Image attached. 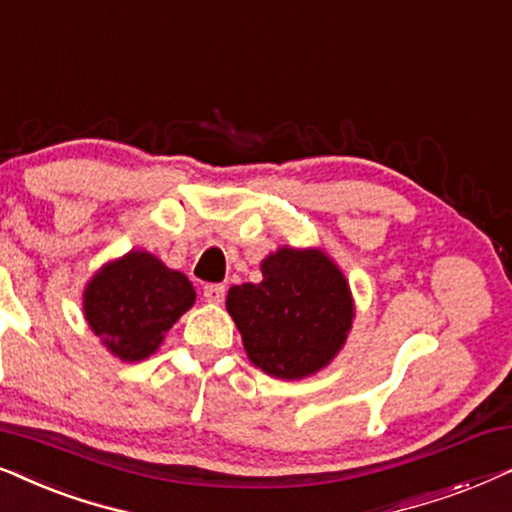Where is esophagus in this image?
<instances>
[{"label": "esophagus", "mask_w": 512, "mask_h": 512, "mask_svg": "<svg viewBox=\"0 0 512 512\" xmlns=\"http://www.w3.org/2000/svg\"><path fill=\"white\" fill-rule=\"evenodd\" d=\"M224 285H220V283H210V285H206V288H203V297H206V302H210V304H222L224 302Z\"/></svg>", "instance_id": "esophagus-1"}]
</instances>
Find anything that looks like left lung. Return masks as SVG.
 I'll list each match as a JSON object with an SVG mask.
<instances>
[{"mask_svg": "<svg viewBox=\"0 0 512 512\" xmlns=\"http://www.w3.org/2000/svg\"><path fill=\"white\" fill-rule=\"evenodd\" d=\"M260 269V283L231 285L227 295L245 356L269 377H313L349 339L356 318L351 285L323 248L281 245Z\"/></svg>", "mask_w": 512, "mask_h": 512, "instance_id": "obj_1", "label": "left lung"}]
</instances>
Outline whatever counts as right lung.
Returning <instances> with one entry per match:
<instances>
[{"mask_svg": "<svg viewBox=\"0 0 512 512\" xmlns=\"http://www.w3.org/2000/svg\"><path fill=\"white\" fill-rule=\"evenodd\" d=\"M196 302L182 271L170 269L147 250L109 260L88 278L84 318L100 344L124 363H140L166 339V332Z\"/></svg>", "mask_w": 512, "mask_h": 512, "instance_id": "1", "label": "right lung"}]
</instances>
